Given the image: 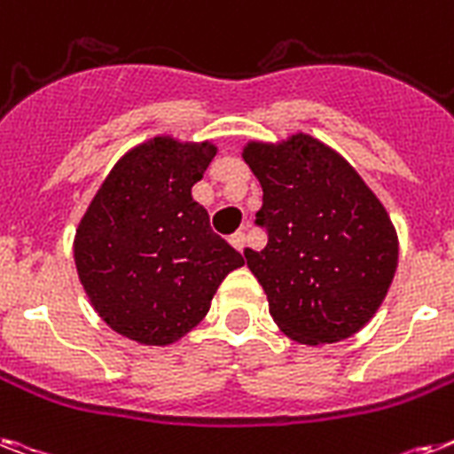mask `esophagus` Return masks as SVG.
<instances>
[{
	"label": "esophagus",
	"mask_w": 454,
	"mask_h": 454,
	"mask_svg": "<svg viewBox=\"0 0 454 454\" xmlns=\"http://www.w3.org/2000/svg\"><path fill=\"white\" fill-rule=\"evenodd\" d=\"M231 245H233L238 252H242V249H245V245H247V235L242 233V231L233 233V235H231Z\"/></svg>",
	"instance_id": "esophagus-1"
}]
</instances>
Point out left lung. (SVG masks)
Instances as JSON below:
<instances>
[{
  "instance_id": "8db88e82",
  "label": "left lung",
  "mask_w": 454,
  "mask_h": 454,
  "mask_svg": "<svg viewBox=\"0 0 454 454\" xmlns=\"http://www.w3.org/2000/svg\"><path fill=\"white\" fill-rule=\"evenodd\" d=\"M263 189L261 252L245 249L270 315L305 345L345 340L375 315L392 285L399 239L356 169L310 135L249 142L242 151Z\"/></svg>"
}]
</instances>
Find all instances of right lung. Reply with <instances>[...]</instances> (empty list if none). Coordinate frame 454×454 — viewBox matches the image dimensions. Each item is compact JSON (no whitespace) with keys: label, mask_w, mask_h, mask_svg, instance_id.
Wrapping results in <instances>:
<instances>
[{"label":"right lung","mask_w":454,"mask_h":454,"mask_svg":"<svg viewBox=\"0 0 454 454\" xmlns=\"http://www.w3.org/2000/svg\"><path fill=\"white\" fill-rule=\"evenodd\" d=\"M216 146L153 137L114 165L74 238V261L95 312L142 345H172L202 322L242 254L193 200Z\"/></svg>","instance_id":"1"}]
</instances>
